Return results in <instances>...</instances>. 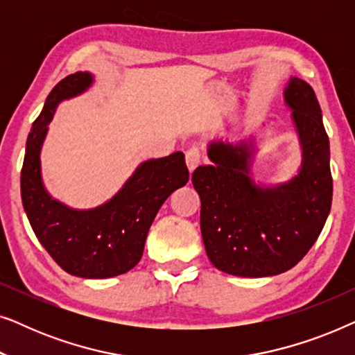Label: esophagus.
I'll list each match as a JSON object with an SVG mask.
<instances>
[{"label": "esophagus", "instance_id": "esophagus-1", "mask_svg": "<svg viewBox=\"0 0 355 355\" xmlns=\"http://www.w3.org/2000/svg\"><path fill=\"white\" fill-rule=\"evenodd\" d=\"M200 164V152L197 148H191L186 152V166L189 169V173L196 171V168Z\"/></svg>", "mask_w": 355, "mask_h": 355}]
</instances>
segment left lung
Returning <instances> with one entry per match:
<instances>
[{"instance_id":"obj_1","label":"left lung","mask_w":355,"mask_h":355,"mask_svg":"<svg viewBox=\"0 0 355 355\" xmlns=\"http://www.w3.org/2000/svg\"><path fill=\"white\" fill-rule=\"evenodd\" d=\"M283 96L300 145L293 178L275 184L255 179L263 128L244 139L213 140L207 145L210 164L192 174L207 255L227 275L265 278L291 270L315 244L331 210L329 140L317 96L299 77H289Z\"/></svg>"}]
</instances>
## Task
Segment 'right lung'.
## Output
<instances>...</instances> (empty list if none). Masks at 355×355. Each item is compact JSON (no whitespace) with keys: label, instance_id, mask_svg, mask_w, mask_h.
Listing matches in <instances>:
<instances>
[{"label":"right lung","instance_id":"obj_1","mask_svg":"<svg viewBox=\"0 0 355 355\" xmlns=\"http://www.w3.org/2000/svg\"><path fill=\"white\" fill-rule=\"evenodd\" d=\"M92 72H76L48 95L27 137L21 171L22 205L40 244L69 275L105 279L128 273L142 259L148 230L164 200L186 186L182 152L142 162L113 197L94 208H72L46 191L42 148L61 101L85 94Z\"/></svg>","mask_w":355,"mask_h":355}]
</instances>
